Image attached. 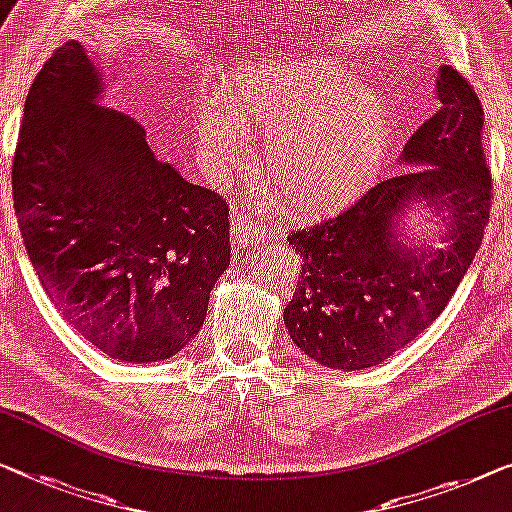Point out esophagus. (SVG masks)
Returning a JSON list of instances; mask_svg holds the SVG:
<instances>
[{
	"label": "esophagus",
	"mask_w": 512,
	"mask_h": 512,
	"mask_svg": "<svg viewBox=\"0 0 512 512\" xmlns=\"http://www.w3.org/2000/svg\"><path fill=\"white\" fill-rule=\"evenodd\" d=\"M271 236L269 225L257 223L253 218H243L239 213L232 216V243L236 250H248L257 248L259 243H264Z\"/></svg>",
	"instance_id": "1"
}]
</instances>
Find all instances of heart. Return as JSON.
Wrapping results in <instances>:
<instances>
[{
    "instance_id": "heart-1",
    "label": "heart",
    "mask_w": 512,
    "mask_h": 512,
    "mask_svg": "<svg viewBox=\"0 0 512 512\" xmlns=\"http://www.w3.org/2000/svg\"><path fill=\"white\" fill-rule=\"evenodd\" d=\"M218 101L197 112L204 154L227 170H246V131L264 135L273 186L301 213L322 216L349 207L391 149L384 96L326 57L248 68L218 89Z\"/></svg>"
}]
</instances>
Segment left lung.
<instances>
[{"mask_svg":"<svg viewBox=\"0 0 512 512\" xmlns=\"http://www.w3.org/2000/svg\"><path fill=\"white\" fill-rule=\"evenodd\" d=\"M441 108L404 144L418 165L379 181L338 216L289 234L301 276L282 319L324 368H372L418 338L446 308L483 243L492 177L483 105L451 66L439 68ZM416 203L446 215L445 248L418 251L399 232Z\"/></svg>","mask_w":512,"mask_h":512,"instance_id":"obj_1","label":"left lung"}]
</instances>
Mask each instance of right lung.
<instances>
[{"instance_id":"1","label":"right lung","mask_w":512,"mask_h":512,"mask_svg":"<svg viewBox=\"0 0 512 512\" xmlns=\"http://www.w3.org/2000/svg\"><path fill=\"white\" fill-rule=\"evenodd\" d=\"M101 91L78 41L45 61L15 147V216L82 338L119 361H165L200 331L230 266V209L158 160L140 121L98 103Z\"/></svg>"}]
</instances>
